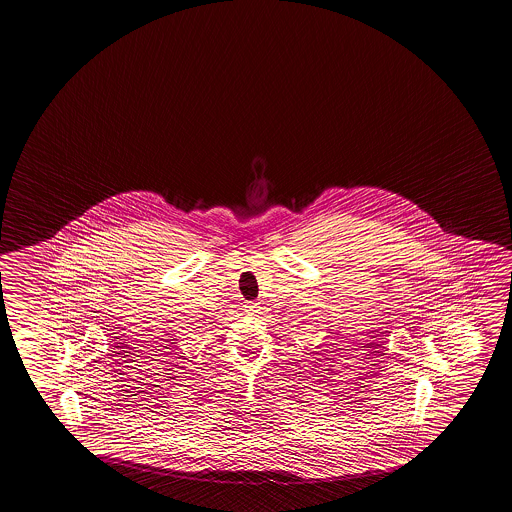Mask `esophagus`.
<instances>
[{
  "label": "esophagus",
  "instance_id": "obj_1",
  "mask_svg": "<svg viewBox=\"0 0 512 512\" xmlns=\"http://www.w3.org/2000/svg\"><path fill=\"white\" fill-rule=\"evenodd\" d=\"M259 303L246 302L244 303V312L246 314H255V312H259Z\"/></svg>",
  "mask_w": 512,
  "mask_h": 512
}]
</instances>
